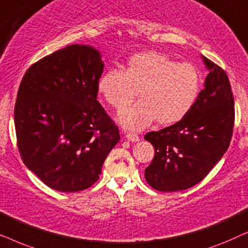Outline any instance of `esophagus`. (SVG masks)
Segmentation results:
<instances>
[{"instance_id": "1", "label": "esophagus", "mask_w": 248, "mask_h": 248, "mask_svg": "<svg viewBox=\"0 0 248 248\" xmlns=\"http://www.w3.org/2000/svg\"><path fill=\"white\" fill-rule=\"evenodd\" d=\"M126 139L128 141H132V142H138L140 140V138H139V135L137 133H127L126 134Z\"/></svg>"}]
</instances>
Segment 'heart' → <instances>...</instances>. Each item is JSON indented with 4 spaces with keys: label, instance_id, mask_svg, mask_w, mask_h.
I'll list each match as a JSON object with an SVG mask.
<instances>
[{
    "label": "heart",
    "instance_id": "b5f03b06",
    "mask_svg": "<svg viewBox=\"0 0 248 248\" xmlns=\"http://www.w3.org/2000/svg\"><path fill=\"white\" fill-rule=\"evenodd\" d=\"M201 77L191 63H177L159 52L135 54L124 71L109 70L98 81V90L116 109L118 121L128 130H141L155 118L161 125L182 121L194 106Z\"/></svg>",
    "mask_w": 248,
    "mask_h": 248
}]
</instances>
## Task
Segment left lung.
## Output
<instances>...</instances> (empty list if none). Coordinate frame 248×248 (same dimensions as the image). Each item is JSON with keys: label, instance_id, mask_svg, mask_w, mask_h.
<instances>
[{"label": "left lung", "instance_id": "left-lung-1", "mask_svg": "<svg viewBox=\"0 0 248 248\" xmlns=\"http://www.w3.org/2000/svg\"><path fill=\"white\" fill-rule=\"evenodd\" d=\"M202 60L209 74L191 111L171 126L144 135L155 148L144 177L157 191H183L198 184L230 144L235 106L229 79L221 67Z\"/></svg>", "mask_w": 248, "mask_h": 248}]
</instances>
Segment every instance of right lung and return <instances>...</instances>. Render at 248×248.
<instances>
[{
    "label": "right lung",
    "mask_w": 248,
    "mask_h": 248,
    "mask_svg": "<svg viewBox=\"0 0 248 248\" xmlns=\"http://www.w3.org/2000/svg\"><path fill=\"white\" fill-rule=\"evenodd\" d=\"M103 71L100 53L76 44L32 64L20 83L15 107L20 155L56 191L93 185L120 141L118 127L97 100Z\"/></svg>",
    "instance_id": "add662e5"
}]
</instances>
